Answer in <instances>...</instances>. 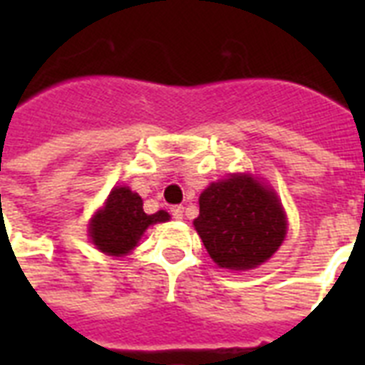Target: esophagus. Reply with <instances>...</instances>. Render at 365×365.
Wrapping results in <instances>:
<instances>
[{
  "mask_svg": "<svg viewBox=\"0 0 365 365\" xmlns=\"http://www.w3.org/2000/svg\"><path fill=\"white\" fill-rule=\"evenodd\" d=\"M170 214L174 220H183V206H172Z\"/></svg>",
  "mask_w": 365,
  "mask_h": 365,
  "instance_id": "esophagus-1",
  "label": "esophagus"
}]
</instances>
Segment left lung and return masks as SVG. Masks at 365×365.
Masks as SVG:
<instances>
[{"mask_svg": "<svg viewBox=\"0 0 365 365\" xmlns=\"http://www.w3.org/2000/svg\"><path fill=\"white\" fill-rule=\"evenodd\" d=\"M193 225L217 265L246 271L267 261L286 237L277 195L248 174L210 183Z\"/></svg>", "mask_w": 365, "mask_h": 365, "instance_id": "1", "label": "left lung"}]
</instances>
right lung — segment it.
I'll use <instances>...</instances> for the list:
<instances>
[{
  "label": "right lung",
  "mask_w": 365,
  "mask_h": 365,
  "mask_svg": "<svg viewBox=\"0 0 365 365\" xmlns=\"http://www.w3.org/2000/svg\"><path fill=\"white\" fill-rule=\"evenodd\" d=\"M168 217L165 210L145 214L140 195L128 187H115L91 222V239L106 254L125 255L136 246L149 225L166 222Z\"/></svg>",
  "instance_id": "add662e5"
}]
</instances>
